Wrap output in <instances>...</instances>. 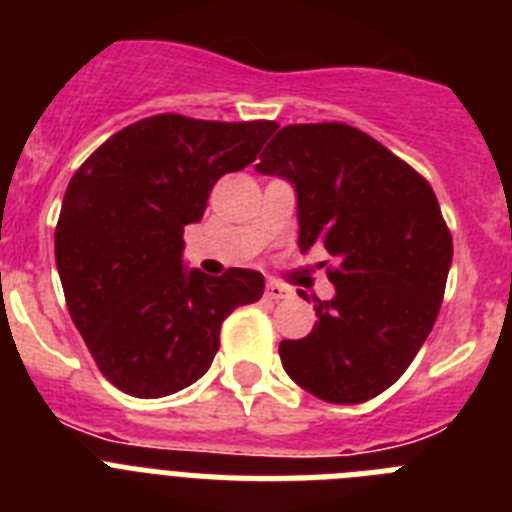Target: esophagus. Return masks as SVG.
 <instances>
[{
  "instance_id": "34e87169",
  "label": "esophagus",
  "mask_w": 512,
  "mask_h": 512,
  "mask_svg": "<svg viewBox=\"0 0 512 512\" xmlns=\"http://www.w3.org/2000/svg\"><path fill=\"white\" fill-rule=\"evenodd\" d=\"M265 296H268V299H273V302H281V299H289L291 289H286V286H281V283H276V281H270L268 286H265Z\"/></svg>"
}]
</instances>
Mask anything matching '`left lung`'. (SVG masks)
Wrapping results in <instances>:
<instances>
[{
    "mask_svg": "<svg viewBox=\"0 0 512 512\" xmlns=\"http://www.w3.org/2000/svg\"><path fill=\"white\" fill-rule=\"evenodd\" d=\"M260 174L296 192L299 249L320 244L336 296L317 322L281 341L286 375L328 403H364L414 362L440 312L453 239L424 176L349 124H289L263 150Z\"/></svg>",
    "mask_w": 512,
    "mask_h": 512,
    "instance_id": "obj_1",
    "label": "left lung"
}]
</instances>
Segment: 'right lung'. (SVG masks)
<instances>
[{
	"label": "right lung",
	"instance_id": "1",
	"mask_svg": "<svg viewBox=\"0 0 512 512\" xmlns=\"http://www.w3.org/2000/svg\"><path fill=\"white\" fill-rule=\"evenodd\" d=\"M276 130L158 114L111 135L70 179L54 234L64 299L103 377L124 393L163 398L200 380L221 322L263 296L257 270L210 278L187 268L184 226Z\"/></svg>",
	"mask_w": 512,
	"mask_h": 512
}]
</instances>
